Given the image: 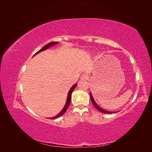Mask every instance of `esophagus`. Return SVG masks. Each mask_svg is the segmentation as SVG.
<instances>
[{
    "label": "esophagus",
    "mask_w": 152,
    "mask_h": 152,
    "mask_svg": "<svg viewBox=\"0 0 152 152\" xmlns=\"http://www.w3.org/2000/svg\"><path fill=\"white\" fill-rule=\"evenodd\" d=\"M88 78H89V75H87V73H83V74L81 75L82 80H87V79H88Z\"/></svg>",
    "instance_id": "esophagus-1"
}]
</instances>
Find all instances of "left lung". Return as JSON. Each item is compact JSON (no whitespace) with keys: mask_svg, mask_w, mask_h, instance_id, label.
<instances>
[{"mask_svg":"<svg viewBox=\"0 0 152 152\" xmlns=\"http://www.w3.org/2000/svg\"><path fill=\"white\" fill-rule=\"evenodd\" d=\"M90 97H91V102H92V103H93V105L95 107V108L97 109V110H98L99 112H102V113H112V112H109V111H107V110H103L102 108H101L96 103V102H94V99H93V96H92V95H91V94L90 93Z\"/></svg>","mask_w":152,"mask_h":152,"instance_id":"left-lung-1","label":"left lung"}]
</instances>
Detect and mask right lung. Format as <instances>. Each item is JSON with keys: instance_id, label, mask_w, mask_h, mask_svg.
I'll list each match as a JSON object with an SVG mask.
<instances>
[{"instance_id": "right-lung-1", "label": "right lung", "mask_w": 152, "mask_h": 152, "mask_svg": "<svg viewBox=\"0 0 152 152\" xmlns=\"http://www.w3.org/2000/svg\"><path fill=\"white\" fill-rule=\"evenodd\" d=\"M58 42H50V43H49V44H46L45 45L44 47H43L42 49H40L39 51H37V52L34 56H35V54H37V53H40V52H41V51H42V50H45V49H48L49 47H50L51 46V45H55V44H56ZM76 86H77V84H74L73 85L72 87V88L70 89V91H69V92H68V98H67V101H66V104H65V107L63 108V109L62 110V111L59 113L58 115H56V117H53V118H58V117H59L60 116H61L62 115H63L64 113H65V112H66V111L67 110V109L68 108V107H69V105H70V102H71V98H72V92L73 91V90L75 89V88L76 87Z\"/></svg>"}]
</instances>
